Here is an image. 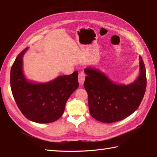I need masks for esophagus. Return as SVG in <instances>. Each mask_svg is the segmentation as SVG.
I'll list each match as a JSON object with an SVG mask.
<instances>
[{
	"instance_id": "34e87169",
	"label": "esophagus",
	"mask_w": 157,
	"mask_h": 157,
	"mask_svg": "<svg viewBox=\"0 0 157 157\" xmlns=\"http://www.w3.org/2000/svg\"><path fill=\"white\" fill-rule=\"evenodd\" d=\"M85 78H86V75H85V73L82 71L79 73V75H78V81L79 84L81 86H82L84 84V80H85Z\"/></svg>"
}]
</instances>
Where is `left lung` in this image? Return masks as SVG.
<instances>
[{
  "label": "left lung",
  "instance_id": "8db88e82",
  "mask_svg": "<svg viewBox=\"0 0 157 157\" xmlns=\"http://www.w3.org/2000/svg\"><path fill=\"white\" fill-rule=\"evenodd\" d=\"M139 59V76L129 85L115 84L96 68L84 69L87 74L84 88L93 118L103 123L117 122L128 117L138 108L146 88L145 65L140 56Z\"/></svg>",
  "mask_w": 157,
  "mask_h": 157
}]
</instances>
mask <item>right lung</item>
<instances>
[{
    "instance_id": "right-lung-1",
    "label": "right lung",
    "mask_w": 157,
    "mask_h": 157,
    "mask_svg": "<svg viewBox=\"0 0 157 157\" xmlns=\"http://www.w3.org/2000/svg\"><path fill=\"white\" fill-rule=\"evenodd\" d=\"M28 48L19 53L11 67L10 82L13 98L28 119L38 123L54 122L63 115L68 98L78 88V72L59 76L46 83L29 82L22 69L23 56Z\"/></svg>"
}]
</instances>
